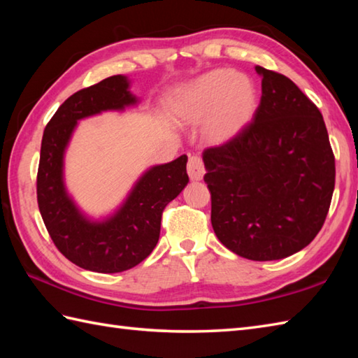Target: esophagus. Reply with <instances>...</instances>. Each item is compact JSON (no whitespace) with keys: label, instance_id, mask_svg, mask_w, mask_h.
<instances>
[{"label":"esophagus","instance_id":"1","mask_svg":"<svg viewBox=\"0 0 358 358\" xmlns=\"http://www.w3.org/2000/svg\"><path fill=\"white\" fill-rule=\"evenodd\" d=\"M204 164L200 157H191L187 162V173L192 181H200L204 177Z\"/></svg>","mask_w":358,"mask_h":358}]
</instances>
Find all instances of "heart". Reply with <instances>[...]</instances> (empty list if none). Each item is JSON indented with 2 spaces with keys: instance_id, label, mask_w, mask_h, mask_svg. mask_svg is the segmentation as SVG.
Here are the masks:
<instances>
[{
  "instance_id": "b5f03b06",
  "label": "heart",
  "mask_w": 358,
  "mask_h": 358,
  "mask_svg": "<svg viewBox=\"0 0 358 358\" xmlns=\"http://www.w3.org/2000/svg\"><path fill=\"white\" fill-rule=\"evenodd\" d=\"M258 109V92L248 75L217 69L181 86L171 104L180 126H201L210 146H224L246 131Z\"/></svg>"
}]
</instances>
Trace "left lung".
Masks as SVG:
<instances>
[{
  "label": "left lung",
  "mask_w": 358,
  "mask_h": 358,
  "mask_svg": "<svg viewBox=\"0 0 358 358\" xmlns=\"http://www.w3.org/2000/svg\"><path fill=\"white\" fill-rule=\"evenodd\" d=\"M262 100L238 138L203 152L217 238L248 260L286 258L322 229L336 162L317 106L285 75L255 66Z\"/></svg>",
  "instance_id": "left-lung-1"
}]
</instances>
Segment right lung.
<instances>
[{
	"label": "right lung",
	"instance_id": "add662e5",
	"mask_svg": "<svg viewBox=\"0 0 358 358\" xmlns=\"http://www.w3.org/2000/svg\"><path fill=\"white\" fill-rule=\"evenodd\" d=\"M126 75H113L78 90L59 106L45 126L36 178L38 208L59 252L83 269L115 273L146 258L159 238L167 203L187 186V157L150 166L135 181L126 199L110 214H86L64 180V157L78 121L103 112H124L140 104Z\"/></svg>",
	"mask_w": 358,
	"mask_h": 358
}]
</instances>
